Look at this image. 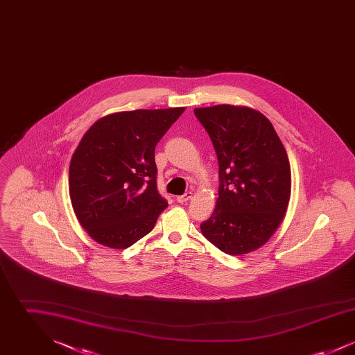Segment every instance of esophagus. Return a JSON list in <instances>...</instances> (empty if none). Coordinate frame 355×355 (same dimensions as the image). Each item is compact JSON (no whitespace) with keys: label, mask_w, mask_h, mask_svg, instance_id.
Wrapping results in <instances>:
<instances>
[{"label":"esophagus","mask_w":355,"mask_h":355,"mask_svg":"<svg viewBox=\"0 0 355 355\" xmlns=\"http://www.w3.org/2000/svg\"><path fill=\"white\" fill-rule=\"evenodd\" d=\"M191 198V193L189 191V193H185L184 196H178L175 200H177V202L178 203H185L189 201Z\"/></svg>","instance_id":"esophagus-1"}]
</instances>
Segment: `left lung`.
Masks as SVG:
<instances>
[{"instance_id":"obj_1","label":"left lung","mask_w":355,"mask_h":355,"mask_svg":"<svg viewBox=\"0 0 355 355\" xmlns=\"http://www.w3.org/2000/svg\"><path fill=\"white\" fill-rule=\"evenodd\" d=\"M217 153L218 200L201 223L220 252L241 255L265 245L286 214L291 173L284 144L270 121L246 106L194 109Z\"/></svg>"}]
</instances>
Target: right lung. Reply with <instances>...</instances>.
<instances>
[{
    "label": "right lung",
    "instance_id": "add662e5",
    "mask_svg": "<svg viewBox=\"0 0 355 355\" xmlns=\"http://www.w3.org/2000/svg\"><path fill=\"white\" fill-rule=\"evenodd\" d=\"M185 107L119 112L94 122L69 166V194L86 233L112 249L149 234L168 201L157 190L154 150Z\"/></svg>",
    "mask_w": 355,
    "mask_h": 355
}]
</instances>
